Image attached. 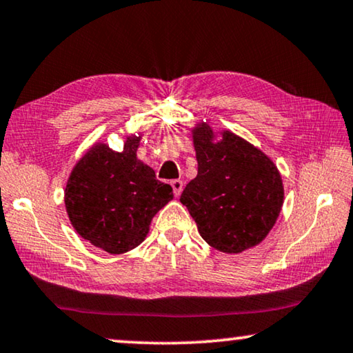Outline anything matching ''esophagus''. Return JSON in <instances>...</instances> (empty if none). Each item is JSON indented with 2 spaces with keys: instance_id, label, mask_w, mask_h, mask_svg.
<instances>
[{
  "instance_id": "1",
  "label": "esophagus",
  "mask_w": 353,
  "mask_h": 353,
  "mask_svg": "<svg viewBox=\"0 0 353 353\" xmlns=\"http://www.w3.org/2000/svg\"><path fill=\"white\" fill-rule=\"evenodd\" d=\"M170 185L173 188V194H175V197H178L183 191V181L181 180H172Z\"/></svg>"
}]
</instances>
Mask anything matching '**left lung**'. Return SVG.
I'll return each instance as SVG.
<instances>
[{
    "label": "left lung",
    "instance_id": "left-lung-1",
    "mask_svg": "<svg viewBox=\"0 0 353 353\" xmlns=\"http://www.w3.org/2000/svg\"><path fill=\"white\" fill-rule=\"evenodd\" d=\"M197 176L180 201L199 234L223 253H242L268 237L283 205L277 165L261 150L231 130L207 122L192 129Z\"/></svg>",
    "mask_w": 353,
    "mask_h": 353
}]
</instances>
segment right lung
Masks as SVG:
<instances>
[{"mask_svg":"<svg viewBox=\"0 0 353 353\" xmlns=\"http://www.w3.org/2000/svg\"><path fill=\"white\" fill-rule=\"evenodd\" d=\"M141 135H127L124 150L95 143L76 162L65 188V208L74 231L106 253L121 254L145 240L151 219L173 199L137 157Z\"/></svg>","mask_w":353,"mask_h":353,"instance_id":"right-lung-1","label":"right lung"}]
</instances>
